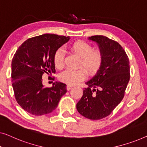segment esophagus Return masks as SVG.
<instances>
[{
    "label": "esophagus",
    "instance_id": "obj_1",
    "mask_svg": "<svg viewBox=\"0 0 147 147\" xmlns=\"http://www.w3.org/2000/svg\"><path fill=\"white\" fill-rule=\"evenodd\" d=\"M73 87V86L70 85V84H68V85L67 86V90H70Z\"/></svg>",
    "mask_w": 147,
    "mask_h": 147
}]
</instances>
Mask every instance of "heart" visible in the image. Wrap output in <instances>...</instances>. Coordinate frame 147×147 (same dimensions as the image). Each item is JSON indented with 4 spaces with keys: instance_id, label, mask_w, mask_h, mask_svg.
I'll return each instance as SVG.
<instances>
[{
    "instance_id": "heart-1",
    "label": "heart",
    "mask_w": 147,
    "mask_h": 147,
    "mask_svg": "<svg viewBox=\"0 0 147 147\" xmlns=\"http://www.w3.org/2000/svg\"><path fill=\"white\" fill-rule=\"evenodd\" d=\"M70 49L80 57V65L84 66L89 73L96 72L102 63V54L98 50H92V47L84 41L78 40L70 46ZM65 51L59 49L53 57L54 64L58 69H62L64 65ZM86 72L82 68L78 69H68L60 74V80L69 84H77L86 77Z\"/></svg>"
}]
</instances>
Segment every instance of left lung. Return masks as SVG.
<instances>
[{"label": "left lung", "instance_id": "1", "mask_svg": "<svg viewBox=\"0 0 147 147\" xmlns=\"http://www.w3.org/2000/svg\"><path fill=\"white\" fill-rule=\"evenodd\" d=\"M98 45L102 63L96 73L85 84L83 95L76 104L78 112L91 120L109 115L123 100L130 80L129 60L116 41L102 35L88 37Z\"/></svg>", "mask_w": 147, "mask_h": 147}]
</instances>
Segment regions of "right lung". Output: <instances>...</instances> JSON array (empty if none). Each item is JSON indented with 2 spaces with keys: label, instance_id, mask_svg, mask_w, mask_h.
I'll use <instances>...</instances> for the list:
<instances>
[{
  "label": "right lung",
  "instance_id": "obj_1",
  "mask_svg": "<svg viewBox=\"0 0 147 147\" xmlns=\"http://www.w3.org/2000/svg\"><path fill=\"white\" fill-rule=\"evenodd\" d=\"M69 40V36L42 34L27 39L14 54L11 64L14 96L18 104L30 114L52 113L67 92L66 84L57 81L47 88L42 78L44 73H55L54 55Z\"/></svg>",
  "mask_w": 147,
  "mask_h": 147
}]
</instances>
